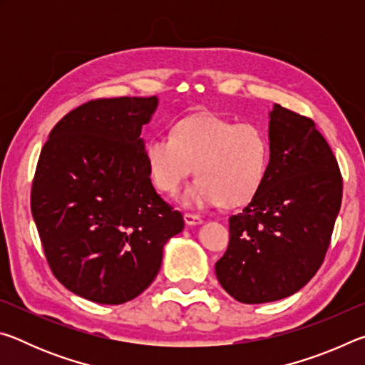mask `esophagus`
I'll list each match as a JSON object with an SVG mask.
<instances>
[{
    "mask_svg": "<svg viewBox=\"0 0 365 365\" xmlns=\"http://www.w3.org/2000/svg\"><path fill=\"white\" fill-rule=\"evenodd\" d=\"M183 219H185V222H187L188 225H197V224H201V222H202V219L200 217V215L191 214V212H185L183 214Z\"/></svg>",
    "mask_w": 365,
    "mask_h": 365,
    "instance_id": "34e87169",
    "label": "esophagus"
}]
</instances>
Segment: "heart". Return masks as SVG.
<instances>
[{
	"label": "heart",
	"instance_id": "heart-1",
	"mask_svg": "<svg viewBox=\"0 0 365 365\" xmlns=\"http://www.w3.org/2000/svg\"><path fill=\"white\" fill-rule=\"evenodd\" d=\"M145 159L154 187L170 196L195 168L197 178L183 196L185 205L238 206L251 201L265 182L270 140L257 123L201 114L177 122L170 137L148 140Z\"/></svg>",
	"mask_w": 365,
	"mask_h": 365
}]
</instances>
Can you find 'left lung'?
I'll use <instances>...</instances> for the list:
<instances>
[{"label":"left lung","instance_id":"8db88e82","mask_svg":"<svg viewBox=\"0 0 365 365\" xmlns=\"http://www.w3.org/2000/svg\"><path fill=\"white\" fill-rule=\"evenodd\" d=\"M265 182L230 215V242L215 275L245 304L293 294L316 275L341 206L343 177L331 148L306 115L275 104Z\"/></svg>","mask_w":365,"mask_h":365}]
</instances>
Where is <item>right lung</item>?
Returning a JSON list of instances; mask_svg holds the SVG:
<instances>
[{"label": "right lung", "mask_w": 365, "mask_h": 365, "mask_svg": "<svg viewBox=\"0 0 365 365\" xmlns=\"http://www.w3.org/2000/svg\"><path fill=\"white\" fill-rule=\"evenodd\" d=\"M156 96L98 98L72 109L41 148L30 207L53 275L100 304L151 285L183 215L154 190L141 127Z\"/></svg>", "instance_id": "add662e5"}]
</instances>
